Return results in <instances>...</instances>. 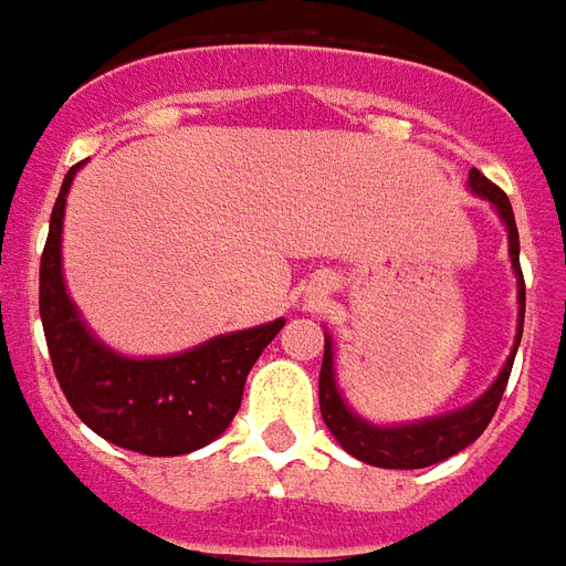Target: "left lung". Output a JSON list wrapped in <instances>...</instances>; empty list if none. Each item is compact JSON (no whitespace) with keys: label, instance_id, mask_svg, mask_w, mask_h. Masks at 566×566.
<instances>
[{"label":"left lung","instance_id":"1","mask_svg":"<svg viewBox=\"0 0 566 566\" xmlns=\"http://www.w3.org/2000/svg\"><path fill=\"white\" fill-rule=\"evenodd\" d=\"M470 187L479 197H485L488 202H494V209L510 230V258L518 275V303H522V315H518V336L515 345L522 343L524 327V275L522 263H518V227H515V214H512L510 197L500 190L494 181H488L479 169H470ZM512 360H515V348H512L506 367L497 376V381L488 388L475 403L463 406L458 412L449 416L430 418V421H418V424L406 427H376L367 424L364 418H357L348 406L343 403V397L336 391V379H333V352L331 339H324V364H321L318 379V397H321V418L324 424L331 427V433L339 439L348 454H355L357 461L373 463V467H388V470H418V467H430L458 454L467 449L470 442L485 433V427L491 424V418L497 412L500 397L506 391L510 381Z\"/></svg>","mask_w":566,"mask_h":566}]
</instances>
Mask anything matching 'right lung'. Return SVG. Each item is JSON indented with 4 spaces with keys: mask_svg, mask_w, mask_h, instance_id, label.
<instances>
[{
    "mask_svg": "<svg viewBox=\"0 0 566 566\" xmlns=\"http://www.w3.org/2000/svg\"><path fill=\"white\" fill-rule=\"evenodd\" d=\"M63 178L39 270V312L56 381L84 424L120 449L169 458L221 437L242 403L245 379L284 321L227 333L185 355L133 360L108 352L81 324L60 270V233L72 178Z\"/></svg>",
    "mask_w": 566,
    "mask_h": 566,
    "instance_id": "1",
    "label": "right lung"
}]
</instances>
